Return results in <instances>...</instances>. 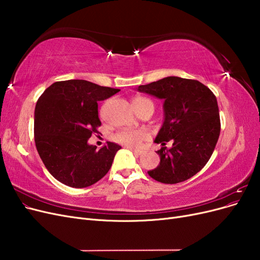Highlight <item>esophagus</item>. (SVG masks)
<instances>
[{
	"mask_svg": "<svg viewBox=\"0 0 260 260\" xmlns=\"http://www.w3.org/2000/svg\"><path fill=\"white\" fill-rule=\"evenodd\" d=\"M129 149H130V151H132L133 153H135V154H137V155H141V154L143 153L142 149H138V148H133V147H129Z\"/></svg>",
	"mask_w": 260,
	"mask_h": 260,
	"instance_id": "obj_1",
	"label": "esophagus"
}]
</instances>
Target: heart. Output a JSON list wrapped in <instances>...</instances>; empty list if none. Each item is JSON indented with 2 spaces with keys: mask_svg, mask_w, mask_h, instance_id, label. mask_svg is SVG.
<instances>
[{
  "mask_svg": "<svg viewBox=\"0 0 260 260\" xmlns=\"http://www.w3.org/2000/svg\"><path fill=\"white\" fill-rule=\"evenodd\" d=\"M132 104L136 108H139L141 106H145V105H153V102L143 96H137L133 99ZM147 137H148L147 133L144 130L123 129L116 133L114 136V140L116 142L127 145L129 147H138L145 139H147Z\"/></svg>",
  "mask_w": 260,
  "mask_h": 260,
  "instance_id": "b5f03b06",
  "label": "heart"
}]
</instances>
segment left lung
Wrapping results in <instances>:
<instances>
[{"label":"left lung","mask_w":260,"mask_h":260,"mask_svg":"<svg viewBox=\"0 0 260 260\" xmlns=\"http://www.w3.org/2000/svg\"><path fill=\"white\" fill-rule=\"evenodd\" d=\"M139 92L164 100V122L154 142L161 147L160 162L147 171L149 177L167 184H176L198 174L209 160L220 135L217 99L206 85L180 77L140 85Z\"/></svg>","instance_id":"8db88e82"}]
</instances>
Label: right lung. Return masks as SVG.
<instances>
[{
	"label": "right lung",
	"mask_w": 260,
	"mask_h": 260,
	"mask_svg": "<svg viewBox=\"0 0 260 260\" xmlns=\"http://www.w3.org/2000/svg\"><path fill=\"white\" fill-rule=\"evenodd\" d=\"M86 80L51 84L35 109V142L50 174L62 184L86 187L111 169L121 146L113 142L96 149L88 140L98 133V102L119 92Z\"/></svg>",
	"instance_id": "right-lung-1"
}]
</instances>
